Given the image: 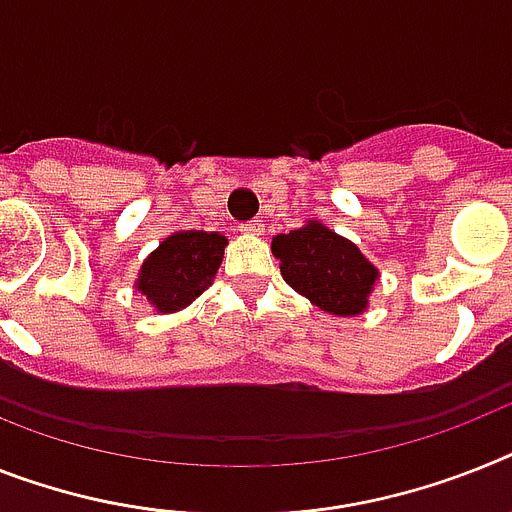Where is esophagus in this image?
I'll return each mask as SVG.
<instances>
[{
  "instance_id": "1",
  "label": "esophagus",
  "mask_w": 512,
  "mask_h": 512,
  "mask_svg": "<svg viewBox=\"0 0 512 512\" xmlns=\"http://www.w3.org/2000/svg\"><path fill=\"white\" fill-rule=\"evenodd\" d=\"M239 229L244 231V234H263V223L260 221H247V223H242V226H239Z\"/></svg>"
}]
</instances>
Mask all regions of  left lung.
<instances>
[{
	"label": "left lung",
	"instance_id": "left-lung-1",
	"mask_svg": "<svg viewBox=\"0 0 512 512\" xmlns=\"http://www.w3.org/2000/svg\"><path fill=\"white\" fill-rule=\"evenodd\" d=\"M273 255L281 260L283 281L322 312L351 317L367 307L377 268L367 263L356 244L322 223L312 221L289 234H278Z\"/></svg>",
	"mask_w": 512,
	"mask_h": 512
}]
</instances>
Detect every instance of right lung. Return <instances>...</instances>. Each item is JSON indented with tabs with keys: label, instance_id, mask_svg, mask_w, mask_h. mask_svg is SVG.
<instances>
[{
	"label": "right lung",
	"instance_id": "obj_1",
	"mask_svg": "<svg viewBox=\"0 0 512 512\" xmlns=\"http://www.w3.org/2000/svg\"><path fill=\"white\" fill-rule=\"evenodd\" d=\"M226 236L216 231H179L143 263L137 291L161 312L182 309L205 291L221 265Z\"/></svg>",
	"mask_w": 512,
	"mask_h": 512
}]
</instances>
